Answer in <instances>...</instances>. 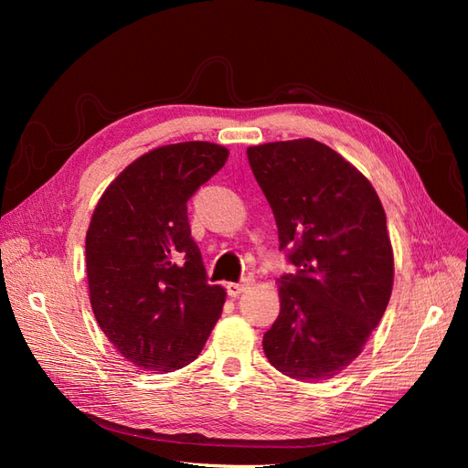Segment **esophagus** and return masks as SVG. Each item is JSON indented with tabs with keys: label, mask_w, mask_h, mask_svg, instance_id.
<instances>
[{
	"label": "esophagus",
	"mask_w": 468,
	"mask_h": 468,
	"mask_svg": "<svg viewBox=\"0 0 468 468\" xmlns=\"http://www.w3.org/2000/svg\"><path fill=\"white\" fill-rule=\"evenodd\" d=\"M250 282H251L250 279H244L242 282H229V285H226V291H229V294L236 299V296H239L250 287Z\"/></svg>",
	"instance_id": "esophagus-1"
}]
</instances>
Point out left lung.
I'll return each mask as SVG.
<instances>
[{"mask_svg":"<svg viewBox=\"0 0 468 468\" xmlns=\"http://www.w3.org/2000/svg\"><path fill=\"white\" fill-rule=\"evenodd\" d=\"M294 273L279 282L281 313L263 334L277 371L320 382L357 359L392 292L387 215L373 186L313 138L248 148Z\"/></svg>","mask_w":468,"mask_h":468,"instance_id":"obj_1","label":"left lung"}]
</instances>
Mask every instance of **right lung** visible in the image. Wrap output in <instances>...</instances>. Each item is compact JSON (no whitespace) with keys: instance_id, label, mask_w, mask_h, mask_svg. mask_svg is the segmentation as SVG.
I'll return each instance as SVG.
<instances>
[{"instance_id":"1","label":"right lung","mask_w":468,"mask_h":468,"mask_svg":"<svg viewBox=\"0 0 468 468\" xmlns=\"http://www.w3.org/2000/svg\"><path fill=\"white\" fill-rule=\"evenodd\" d=\"M229 158L210 143L140 155L105 189L86 236L90 303L109 342L140 369L172 373L199 356L224 304L208 285L187 201Z\"/></svg>"}]
</instances>
